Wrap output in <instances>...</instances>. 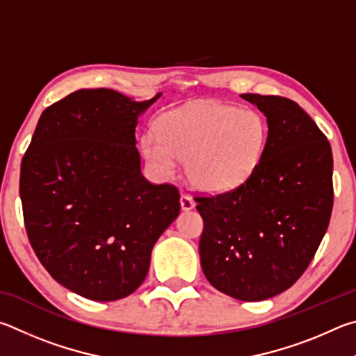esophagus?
Masks as SVG:
<instances>
[{
    "instance_id": "34e87169",
    "label": "esophagus",
    "mask_w": 356,
    "mask_h": 356,
    "mask_svg": "<svg viewBox=\"0 0 356 356\" xmlns=\"http://www.w3.org/2000/svg\"><path fill=\"white\" fill-rule=\"evenodd\" d=\"M179 204H181V209L183 211H191V209H194L195 202L192 200L189 195L181 194V197H179Z\"/></svg>"
}]
</instances>
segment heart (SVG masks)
<instances>
[{"label": "heart", "instance_id": "obj_1", "mask_svg": "<svg viewBox=\"0 0 356 356\" xmlns=\"http://www.w3.org/2000/svg\"><path fill=\"white\" fill-rule=\"evenodd\" d=\"M158 133L147 131L142 153L161 177H172L177 159L186 161L192 186L227 192L250 179L263 158L267 123L259 112L219 102H198L162 115Z\"/></svg>", "mask_w": 356, "mask_h": 356}]
</instances>
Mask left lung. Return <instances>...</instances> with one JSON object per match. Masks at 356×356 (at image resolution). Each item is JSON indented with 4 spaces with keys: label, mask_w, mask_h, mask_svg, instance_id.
I'll list each match as a JSON object with an SVG mask.
<instances>
[{
    "label": "left lung",
    "mask_w": 356,
    "mask_h": 356,
    "mask_svg": "<svg viewBox=\"0 0 356 356\" xmlns=\"http://www.w3.org/2000/svg\"><path fill=\"white\" fill-rule=\"evenodd\" d=\"M267 118L257 170L238 189L195 197L204 228L200 263L217 291L259 302L289 289L314 258L333 209L325 134L289 98L242 93Z\"/></svg>",
    "instance_id": "left-lung-1"
}]
</instances>
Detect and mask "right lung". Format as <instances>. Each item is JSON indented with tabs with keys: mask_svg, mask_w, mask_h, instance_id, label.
Returning a JSON list of instances; mask_svg holds the SVG:
<instances>
[{
	"mask_svg": "<svg viewBox=\"0 0 356 356\" xmlns=\"http://www.w3.org/2000/svg\"><path fill=\"white\" fill-rule=\"evenodd\" d=\"M161 93L134 102L81 89L42 112L20 170L24 227L56 282L95 302L139 288L159 236L179 214V192L140 172L137 118Z\"/></svg>",
	"mask_w": 356,
	"mask_h": 356,
	"instance_id": "obj_1",
	"label": "right lung"
}]
</instances>
